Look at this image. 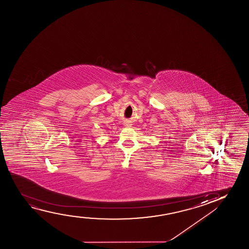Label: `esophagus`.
Segmentation results:
<instances>
[{"instance_id":"1","label":"esophagus","mask_w":249,"mask_h":249,"mask_svg":"<svg viewBox=\"0 0 249 249\" xmlns=\"http://www.w3.org/2000/svg\"><path fill=\"white\" fill-rule=\"evenodd\" d=\"M124 125H125V126H126V127H129V126H131V124H129V123H125Z\"/></svg>"}]
</instances>
